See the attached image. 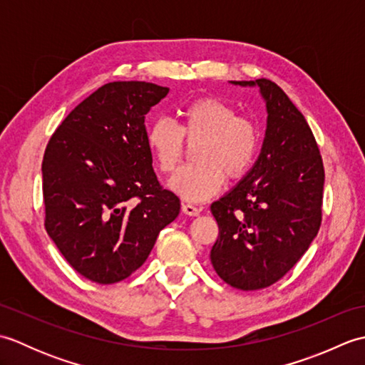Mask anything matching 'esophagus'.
Listing matches in <instances>:
<instances>
[{"instance_id":"esophagus-1","label":"esophagus","mask_w":365,"mask_h":365,"mask_svg":"<svg viewBox=\"0 0 365 365\" xmlns=\"http://www.w3.org/2000/svg\"><path fill=\"white\" fill-rule=\"evenodd\" d=\"M182 212L185 215H190V216H197L200 212H202V208L192 205V204H182Z\"/></svg>"}]
</instances>
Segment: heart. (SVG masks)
I'll return each mask as SVG.
<instances>
[{"label":"heart","instance_id":"b5f03b06","mask_svg":"<svg viewBox=\"0 0 365 365\" xmlns=\"http://www.w3.org/2000/svg\"><path fill=\"white\" fill-rule=\"evenodd\" d=\"M178 123L157 119L147 127L145 141L163 174H173L185 155V143L195 145L191 166L182 169L169 187L178 196L202 202L215 196L224 183L238 180L254 165L260 149L259 123L237 114L218 97H199L183 105Z\"/></svg>","mask_w":365,"mask_h":365}]
</instances>
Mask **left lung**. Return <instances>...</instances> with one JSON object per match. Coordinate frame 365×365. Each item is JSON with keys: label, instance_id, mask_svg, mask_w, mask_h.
<instances>
[{"label": "left lung", "instance_id": "left-lung-1", "mask_svg": "<svg viewBox=\"0 0 365 365\" xmlns=\"http://www.w3.org/2000/svg\"><path fill=\"white\" fill-rule=\"evenodd\" d=\"M232 83L260 89L267 131L250 173L210 207L220 227L210 260L230 287L259 290L289 273L319 234L324 169L311 127L276 83Z\"/></svg>", "mask_w": 365, "mask_h": 365}]
</instances>
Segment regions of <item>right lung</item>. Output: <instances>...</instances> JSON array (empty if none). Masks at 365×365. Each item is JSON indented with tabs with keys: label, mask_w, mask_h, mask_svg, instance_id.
I'll list each match as a JSON object with an SVG mask.
<instances>
[{
	"label": "right lung",
	"mask_w": 365,
	"mask_h": 365,
	"mask_svg": "<svg viewBox=\"0 0 365 365\" xmlns=\"http://www.w3.org/2000/svg\"><path fill=\"white\" fill-rule=\"evenodd\" d=\"M168 92L145 81L108 83L46 144L45 229L92 282L114 284L135 273L180 212V199L153 173L145 141V114Z\"/></svg>",
	"instance_id": "1"
}]
</instances>
